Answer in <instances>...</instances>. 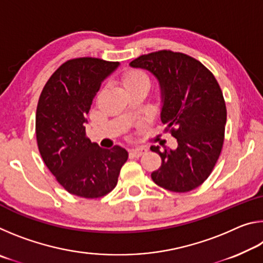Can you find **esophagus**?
Wrapping results in <instances>:
<instances>
[{"instance_id": "34e87169", "label": "esophagus", "mask_w": 263, "mask_h": 263, "mask_svg": "<svg viewBox=\"0 0 263 263\" xmlns=\"http://www.w3.org/2000/svg\"><path fill=\"white\" fill-rule=\"evenodd\" d=\"M146 152H147V148H145V147H139V148H132V149H130V154L132 155V157H135V158H139V157H141L142 154H145Z\"/></svg>"}]
</instances>
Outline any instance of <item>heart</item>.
<instances>
[{
    "mask_svg": "<svg viewBox=\"0 0 263 263\" xmlns=\"http://www.w3.org/2000/svg\"><path fill=\"white\" fill-rule=\"evenodd\" d=\"M123 84L125 88L139 86V84H148V80L145 74H142L139 70H131L123 79Z\"/></svg>",
    "mask_w": 263,
    "mask_h": 263,
    "instance_id": "b5f03b06",
    "label": "heart"
}]
</instances>
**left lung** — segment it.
<instances>
[{"label":"left lung","instance_id":"left-lung-1","mask_svg":"<svg viewBox=\"0 0 263 263\" xmlns=\"http://www.w3.org/2000/svg\"><path fill=\"white\" fill-rule=\"evenodd\" d=\"M130 67L148 70L157 79L160 117L177 140L175 149L151 147L162 160L152 180L176 193L197 188L211 174L224 142L226 106L217 80L199 61L172 51L141 55Z\"/></svg>","mask_w":263,"mask_h":263}]
</instances>
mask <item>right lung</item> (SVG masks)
Masks as SVG:
<instances>
[{
	"instance_id": "obj_1",
	"label": "right lung",
	"mask_w": 263,
	"mask_h": 263,
	"mask_svg": "<svg viewBox=\"0 0 263 263\" xmlns=\"http://www.w3.org/2000/svg\"><path fill=\"white\" fill-rule=\"evenodd\" d=\"M119 62L73 59L58 68L39 97L35 136L44 162L68 193L84 198L106 195L117 184L128 153L101 148L86 137L87 116L102 82Z\"/></svg>"
}]
</instances>
